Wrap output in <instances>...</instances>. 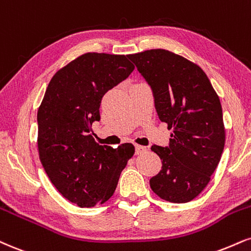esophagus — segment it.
Wrapping results in <instances>:
<instances>
[{
    "label": "esophagus",
    "mask_w": 251,
    "mask_h": 251,
    "mask_svg": "<svg viewBox=\"0 0 251 251\" xmlns=\"http://www.w3.org/2000/svg\"><path fill=\"white\" fill-rule=\"evenodd\" d=\"M146 147L140 146V145H135V154H141V153L146 152Z\"/></svg>",
    "instance_id": "obj_1"
}]
</instances>
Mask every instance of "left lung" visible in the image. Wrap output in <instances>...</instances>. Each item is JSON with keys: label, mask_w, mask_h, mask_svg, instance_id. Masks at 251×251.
<instances>
[{"label": "left lung", "mask_w": 251, "mask_h": 251, "mask_svg": "<svg viewBox=\"0 0 251 251\" xmlns=\"http://www.w3.org/2000/svg\"><path fill=\"white\" fill-rule=\"evenodd\" d=\"M127 57L152 90L159 119L173 129L168 146L151 147L162 161L151 188L166 201H192L206 188L225 149L219 96L200 66L171 51Z\"/></svg>", "instance_id": "1"}]
</instances>
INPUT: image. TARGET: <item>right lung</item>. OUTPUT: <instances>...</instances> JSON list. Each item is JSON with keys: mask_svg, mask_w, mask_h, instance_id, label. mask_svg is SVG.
Instances as JSON below:
<instances>
[{"mask_svg": "<svg viewBox=\"0 0 251 251\" xmlns=\"http://www.w3.org/2000/svg\"><path fill=\"white\" fill-rule=\"evenodd\" d=\"M134 66L124 55L84 53L51 78L38 108V152L52 185L81 208L104 203L134 154L132 144L100 146L91 126L100 120L102 96Z\"/></svg>", "mask_w": 251, "mask_h": 251, "instance_id": "add662e5", "label": "right lung"}]
</instances>
